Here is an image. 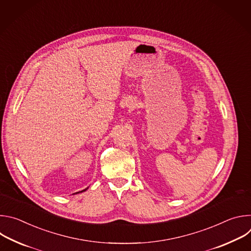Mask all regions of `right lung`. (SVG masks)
I'll return each instance as SVG.
<instances>
[{
	"label": "right lung",
	"instance_id": "1",
	"mask_svg": "<svg viewBox=\"0 0 251 251\" xmlns=\"http://www.w3.org/2000/svg\"><path fill=\"white\" fill-rule=\"evenodd\" d=\"M88 188H86V189H84V190H82V191H80V192H77V193H75V194H79V193H83V192H85L86 190H87ZM75 194H73V195H75Z\"/></svg>",
	"mask_w": 251,
	"mask_h": 251
}]
</instances>
